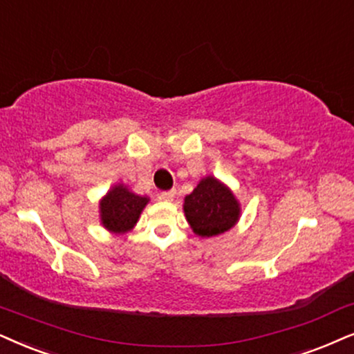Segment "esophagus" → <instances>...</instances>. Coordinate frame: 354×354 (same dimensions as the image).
Masks as SVG:
<instances>
[{
    "label": "esophagus",
    "mask_w": 354,
    "mask_h": 354,
    "mask_svg": "<svg viewBox=\"0 0 354 354\" xmlns=\"http://www.w3.org/2000/svg\"><path fill=\"white\" fill-rule=\"evenodd\" d=\"M174 196H176V191L171 189V191H165L160 194V199L162 201H167V203H171V201L174 199Z\"/></svg>",
    "instance_id": "34e87169"
}]
</instances>
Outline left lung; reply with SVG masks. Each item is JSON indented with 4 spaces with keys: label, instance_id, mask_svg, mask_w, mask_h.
<instances>
[{
    "label": "left lung",
    "instance_id": "left-lung-1",
    "mask_svg": "<svg viewBox=\"0 0 354 354\" xmlns=\"http://www.w3.org/2000/svg\"><path fill=\"white\" fill-rule=\"evenodd\" d=\"M186 221L196 235L209 239L225 234L240 221L241 207L234 191L216 176H204L185 198Z\"/></svg>",
    "mask_w": 354,
    "mask_h": 354
}]
</instances>
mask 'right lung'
I'll return each mask as SVG.
<instances>
[{
    "instance_id": "1",
    "label": "right lung",
    "mask_w": 354,
    "mask_h": 354,
    "mask_svg": "<svg viewBox=\"0 0 354 354\" xmlns=\"http://www.w3.org/2000/svg\"><path fill=\"white\" fill-rule=\"evenodd\" d=\"M149 201V196L136 194L124 183H118L100 199L101 225L111 234H127L137 225Z\"/></svg>"
}]
</instances>
